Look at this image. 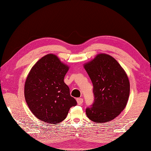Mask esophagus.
Wrapping results in <instances>:
<instances>
[{"instance_id":"esophagus-1","label":"esophagus","mask_w":151,"mask_h":151,"mask_svg":"<svg viewBox=\"0 0 151 151\" xmlns=\"http://www.w3.org/2000/svg\"><path fill=\"white\" fill-rule=\"evenodd\" d=\"M76 100H77V104H78L79 105H81L83 103V99H82V98H77Z\"/></svg>"}]
</instances>
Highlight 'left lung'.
<instances>
[{
  "label": "left lung",
  "instance_id": "8db88e82",
  "mask_svg": "<svg viewBox=\"0 0 151 151\" xmlns=\"http://www.w3.org/2000/svg\"><path fill=\"white\" fill-rule=\"evenodd\" d=\"M93 85L94 101L86 115L95 123L109 122L125 109L130 82L124 69L113 57L99 53L84 65Z\"/></svg>",
  "mask_w": 151,
  "mask_h": 151
}]
</instances>
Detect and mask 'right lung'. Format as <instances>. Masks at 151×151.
<instances>
[{"instance_id": "1", "label": "right lung", "mask_w": 151, "mask_h": 151, "mask_svg": "<svg viewBox=\"0 0 151 151\" xmlns=\"http://www.w3.org/2000/svg\"><path fill=\"white\" fill-rule=\"evenodd\" d=\"M68 68L52 53L40 58L31 68L25 82L24 97L38 119L50 124L60 123L77 104L63 81Z\"/></svg>"}]
</instances>
